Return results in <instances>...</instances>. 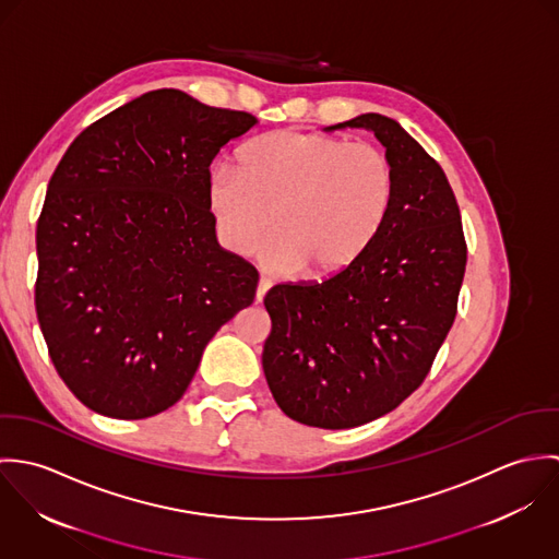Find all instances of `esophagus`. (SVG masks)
<instances>
[{"label": "esophagus", "instance_id": "34e87169", "mask_svg": "<svg viewBox=\"0 0 559 559\" xmlns=\"http://www.w3.org/2000/svg\"><path fill=\"white\" fill-rule=\"evenodd\" d=\"M269 288H271V280L262 277V280L258 282V290H255V301H258V304L264 299V295H266V290H269Z\"/></svg>", "mask_w": 559, "mask_h": 559}]
</instances>
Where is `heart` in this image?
Masks as SVG:
<instances>
[{
    "instance_id": "obj_1",
    "label": "heart",
    "mask_w": 559,
    "mask_h": 559,
    "mask_svg": "<svg viewBox=\"0 0 559 559\" xmlns=\"http://www.w3.org/2000/svg\"><path fill=\"white\" fill-rule=\"evenodd\" d=\"M396 195L392 159L346 138L273 131L245 144L239 169L219 165L209 180V209L219 239L253 249L264 262L326 280L355 264L385 228Z\"/></svg>"
}]
</instances>
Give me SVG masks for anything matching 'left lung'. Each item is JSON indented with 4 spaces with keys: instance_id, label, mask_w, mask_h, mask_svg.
<instances>
[{
    "instance_id": "8db88e82",
    "label": "left lung",
    "mask_w": 559,
    "mask_h": 559,
    "mask_svg": "<svg viewBox=\"0 0 559 559\" xmlns=\"http://www.w3.org/2000/svg\"><path fill=\"white\" fill-rule=\"evenodd\" d=\"M337 127L374 131L388 148L392 213L346 271L266 293L271 333L262 350L280 408L326 430L368 424L424 383L456 319L467 266L459 202L441 165L388 116Z\"/></svg>"
}]
</instances>
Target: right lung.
Segmentation results:
<instances>
[{
    "label": "right lung",
    "mask_w": 559,
    "mask_h": 559,
    "mask_svg": "<svg viewBox=\"0 0 559 559\" xmlns=\"http://www.w3.org/2000/svg\"><path fill=\"white\" fill-rule=\"evenodd\" d=\"M255 116L163 87L83 129L36 224V317L87 408L144 419L187 392L258 271L215 239L211 163Z\"/></svg>",
    "instance_id": "1"
}]
</instances>
